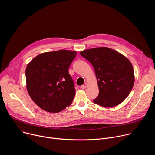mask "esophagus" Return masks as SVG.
Instances as JSON below:
<instances>
[{
  "mask_svg": "<svg viewBox=\"0 0 155 155\" xmlns=\"http://www.w3.org/2000/svg\"><path fill=\"white\" fill-rule=\"evenodd\" d=\"M86 86H87V84L86 83H84L83 85H81V89H85V88L86 87Z\"/></svg>",
  "mask_w": 155,
  "mask_h": 155,
  "instance_id": "obj_1",
  "label": "esophagus"
}]
</instances>
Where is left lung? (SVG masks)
Listing matches in <instances>:
<instances>
[{
	"instance_id": "obj_1",
	"label": "left lung",
	"mask_w": 155,
	"mask_h": 155,
	"mask_svg": "<svg viewBox=\"0 0 155 155\" xmlns=\"http://www.w3.org/2000/svg\"><path fill=\"white\" fill-rule=\"evenodd\" d=\"M80 54L94 69L99 92L93 102L104 107H112L124 101L135 80L133 67L129 60L107 47L88 49Z\"/></svg>"
}]
</instances>
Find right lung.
Listing matches in <instances>:
<instances>
[{"instance_id":"add662e5","label":"right lung","mask_w":155,"mask_h":155,"mask_svg":"<svg viewBox=\"0 0 155 155\" xmlns=\"http://www.w3.org/2000/svg\"><path fill=\"white\" fill-rule=\"evenodd\" d=\"M76 55V51L65 50L46 52L28 64L27 90L41 109L58 113L72 104L75 90L69 68Z\"/></svg>"}]
</instances>
